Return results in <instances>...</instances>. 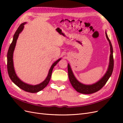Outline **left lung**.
<instances>
[{
    "label": "left lung",
    "instance_id": "1",
    "mask_svg": "<svg viewBox=\"0 0 123 123\" xmlns=\"http://www.w3.org/2000/svg\"><path fill=\"white\" fill-rule=\"evenodd\" d=\"M106 36L107 40H108L110 49V55L109 58V63L108 68L107 71L102 79H100L97 82L93 84L92 85H85L81 83L78 80L76 77L74 76L73 73L71 68L70 65L69 64H68V76L69 80L71 84L72 87L75 89V90L78 92L82 94H92L98 91L100 89H101L106 84L108 80H109L111 74L112 73L114 66V61L113 56V48L112 46V44L111 43L109 38L108 37L106 31Z\"/></svg>",
    "mask_w": 123,
    "mask_h": 123
}]
</instances>
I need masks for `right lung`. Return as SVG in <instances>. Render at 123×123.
Returning <instances> with one entry per match:
<instances>
[{
    "label": "right lung",
    "mask_w": 123,
    "mask_h": 123,
    "mask_svg": "<svg viewBox=\"0 0 123 123\" xmlns=\"http://www.w3.org/2000/svg\"><path fill=\"white\" fill-rule=\"evenodd\" d=\"M26 24H27L26 22L21 24L19 25V27L18 28L17 30L13 36V41L10 44L8 50V54H7V68H8V72L10 79L18 87L21 89L22 90L28 92L36 93L42 90L49 84L54 67L61 61V58H59L56 61H55L52 64V65L51 66L49 71V73H48L47 77L42 83H41L38 85H32L25 83L24 81H21L17 76L15 71L13 58L14 51L16 46L17 40L18 39V36H19V34L23 30L24 25Z\"/></svg>",
    "instance_id": "1"
}]
</instances>
